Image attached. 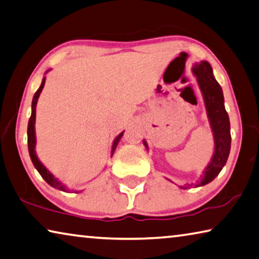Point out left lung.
I'll return each mask as SVG.
<instances>
[{
	"instance_id": "1",
	"label": "left lung",
	"mask_w": 259,
	"mask_h": 259,
	"mask_svg": "<svg viewBox=\"0 0 259 259\" xmlns=\"http://www.w3.org/2000/svg\"><path fill=\"white\" fill-rule=\"evenodd\" d=\"M192 73L197 77V83L202 91L207 118L210 121L211 130L214 139V153L211 161L205 168L200 179V182L196 187H202L212 182L223 169L227 162L229 151H231V123L228 114L225 109V100L221 86L213 76V70L207 61H200L192 65ZM143 144L147 149V144L143 141ZM192 184H187L186 188H190Z\"/></svg>"
}]
</instances>
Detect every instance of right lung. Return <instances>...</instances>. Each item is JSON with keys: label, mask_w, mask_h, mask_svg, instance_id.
<instances>
[{"label": "right lung", "mask_w": 259, "mask_h": 259, "mask_svg": "<svg viewBox=\"0 0 259 259\" xmlns=\"http://www.w3.org/2000/svg\"><path fill=\"white\" fill-rule=\"evenodd\" d=\"M45 81H46V77H44L42 81H41V85L40 88L38 89V91L34 93V97H33V100H32V113H31V117L30 120H28V125H27V146H28V153H30V157L32 162H33L34 167L36 168V170L39 171V174L42 176V179L46 181L49 186H52L53 188L55 189H59V190H62L65 192H70V190L67 188L65 184H63L62 182L60 181L59 179L55 178L54 175H53L51 171H49L46 167H45L41 161L39 160V158L36 157V153H35V144H36V139H35V108H36V102H38L39 99V96L41 91H42L44 86H45ZM124 133V131H123ZM123 133H121L118 136L114 139V143H113V146H112V154H114V151L116 149V146L118 144V142H120L121 137L123 136ZM75 192H79V191H75Z\"/></svg>", "instance_id": "obj_1"}]
</instances>
